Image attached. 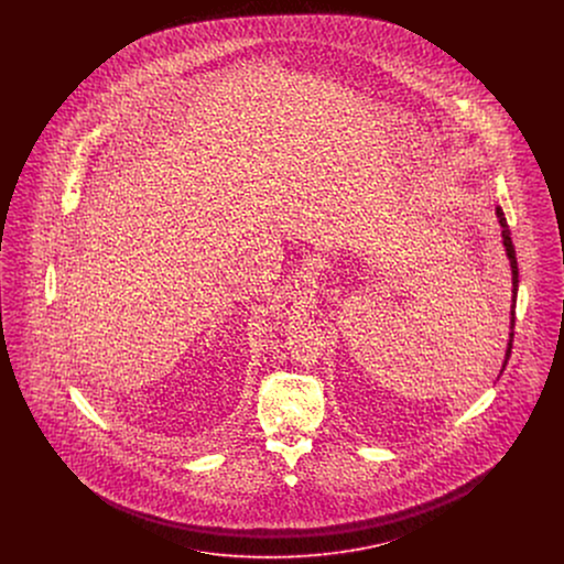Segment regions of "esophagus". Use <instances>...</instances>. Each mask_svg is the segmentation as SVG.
Segmentation results:
<instances>
[{
    "label": "esophagus",
    "mask_w": 564,
    "mask_h": 564,
    "mask_svg": "<svg viewBox=\"0 0 564 564\" xmlns=\"http://www.w3.org/2000/svg\"><path fill=\"white\" fill-rule=\"evenodd\" d=\"M308 269H311V272H308V274H317V270H319V267H317L315 262H311V264H308Z\"/></svg>",
    "instance_id": "esophagus-1"
}]
</instances>
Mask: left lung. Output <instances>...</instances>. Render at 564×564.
<instances>
[{
    "mask_svg": "<svg viewBox=\"0 0 564 564\" xmlns=\"http://www.w3.org/2000/svg\"><path fill=\"white\" fill-rule=\"evenodd\" d=\"M497 219L501 224V242H503V249H506V256L510 260L511 269V306H510V336H508V349H506V357H503V364H501V372L506 370L508 366V359H510L511 343H513V325H516V297H518V260H516V249H513V242H511L510 226H508V219L503 209L497 205Z\"/></svg>",
    "mask_w": 564,
    "mask_h": 564,
    "instance_id": "8db88e82",
    "label": "left lung"
}]
</instances>
